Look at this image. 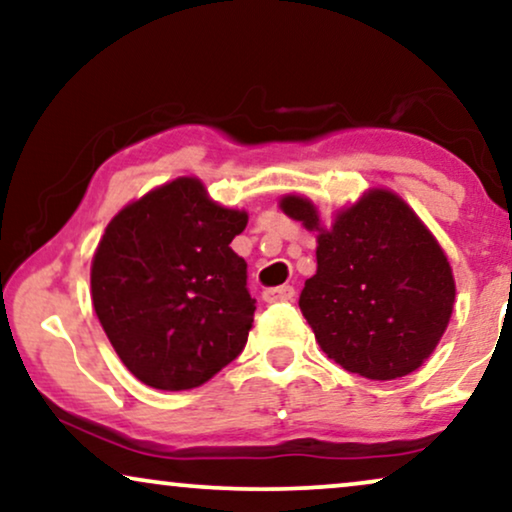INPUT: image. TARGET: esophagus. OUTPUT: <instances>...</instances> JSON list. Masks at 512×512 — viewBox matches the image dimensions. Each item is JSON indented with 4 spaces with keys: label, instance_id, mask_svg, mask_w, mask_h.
<instances>
[{
    "label": "esophagus",
    "instance_id": "1",
    "mask_svg": "<svg viewBox=\"0 0 512 512\" xmlns=\"http://www.w3.org/2000/svg\"><path fill=\"white\" fill-rule=\"evenodd\" d=\"M296 289L293 286H275V289H265L263 300L265 303H279V300H293Z\"/></svg>",
    "mask_w": 512,
    "mask_h": 512
}]
</instances>
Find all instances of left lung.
Here are the masks:
<instances>
[{"label": "left lung", "mask_w": 512, "mask_h": 512, "mask_svg": "<svg viewBox=\"0 0 512 512\" xmlns=\"http://www.w3.org/2000/svg\"><path fill=\"white\" fill-rule=\"evenodd\" d=\"M279 207L319 233L317 275L298 305L328 359L368 380H396L422 366L450 324L454 277L408 202L373 188L342 209L331 230L307 198L284 195Z\"/></svg>", "instance_id": "obj_1"}]
</instances>
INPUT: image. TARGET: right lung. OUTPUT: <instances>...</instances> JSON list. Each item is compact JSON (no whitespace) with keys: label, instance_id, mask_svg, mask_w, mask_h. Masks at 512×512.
I'll list each match as a JSON object with an SVG mask.
<instances>
[{"label":"right lung","instance_id":"1","mask_svg":"<svg viewBox=\"0 0 512 512\" xmlns=\"http://www.w3.org/2000/svg\"><path fill=\"white\" fill-rule=\"evenodd\" d=\"M247 212L179 177L109 221L90 268L97 319L125 368L163 391L205 384L247 345L256 300L230 249Z\"/></svg>","mask_w":512,"mask_h":512}]
</instances>
